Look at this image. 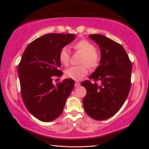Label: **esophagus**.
Returning <instances> with one entry per match:
<instances>
[{
    "label": "esophagus",
    "instance_id": "1",
    "mask_svg": "<svg viewBox=\"0 0 149 149\" xmlns=\"http://www.w3.org/2000/svg\"><path fill=\"white\" fill-rule=\"evenodd\" d=\"M80 86V83L79 82H75V87H79Z\"/></svg>",
    "mask_w": 149,
    "mask_h": 149
}]
</instances>
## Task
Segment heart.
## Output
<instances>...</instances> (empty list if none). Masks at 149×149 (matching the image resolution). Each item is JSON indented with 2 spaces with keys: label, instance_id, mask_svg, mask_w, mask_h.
Masks as SVG:
<instances>
[{
  "label": "heart",
  "instance_id": "heart-1",
  "mask_svg": "<svg viewBox=\"0 0 149 149\" xmlns=\"http://www.w3.org/2000/svg\"><path fill=\"white\" fill-rule=\"evenodd\" d=\"M72 47L76 51L82 54L79 63L81 65L73 66L65 72V76L75 81H80L88 73V67L94 68L99 66L100 62V56L96 51L94 44L86 40H81L75 43ZM59 60L61 64L67 66L70 60L68 49L64 47L60 50Z\"/></svg>",
  "mask_w": 149,
  "mask_h": 149
}]
</instances>
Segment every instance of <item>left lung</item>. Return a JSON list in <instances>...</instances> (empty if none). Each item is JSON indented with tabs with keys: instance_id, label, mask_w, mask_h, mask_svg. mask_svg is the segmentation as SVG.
<instances>
[{
	"instance_id": "left-lung-1",
	"label": "left lung",
	"mask_w": 149,
	"mask_h": 149,
	"mask_svg": "<svg viewBox=\"0 0 149 149\" xmlns=\"http://www.w3.org/2000/svg\"><path fill=\"white\" fill-rule=\"evenodd\" d=\"M89 37L99 46L101 58L100 65L89 77L95 83L86 80L81 84L86 90L83 106L91 118L104 120L115 115L127 99L132 63L120 44L101 34H90Z\"/></svg>"
}]
</instances>
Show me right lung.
I'll return each instance as SVG.
<instances>
[{
  "label": "right lung",
  "mask_w": 149,
  "mask_h": 149,
  "mask_svg": "<svg viewBox=\"0 0 149 149\" xmlns=\"http://www.w3.org/2000/svg\"><path fill=\"white\" fill-rule=\"evenodd\" d=\"M75 38L74 34H45L30 43L18 66L23 102L30 113L42 122H51L61 115L66 100L74 87L71 79L56 85L53 77L59 70L60 50Z\"/></svg>",
  "instance_id": "1"
}]
</instances>
